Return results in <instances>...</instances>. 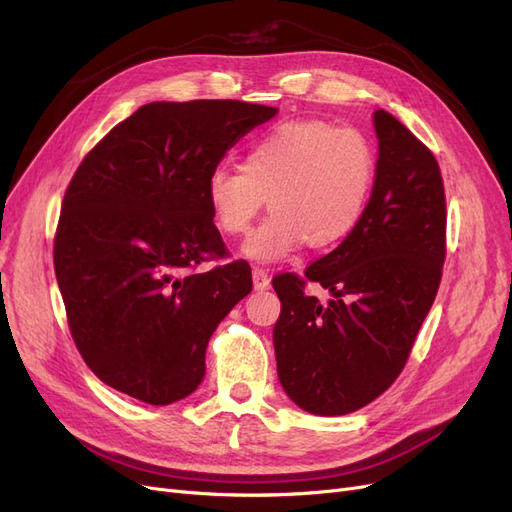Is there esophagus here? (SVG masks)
Here are the masks:
<instances>
[{"label":"esophagus","instance_id":"obj_1","mask_svg":"<svg viewBox=\"0 0 512 512\" xmlns=\"http://www.w3.org/2000/svg\"><path fill=\"white\" fill-rule=\"evenodd\" d=\"M252 280H254V288L256 290H267L271 286V280H269V271L262 269V267H254L252 271Z\"/></svg>","mask_w":512,"mask_h":512}]
</instances>
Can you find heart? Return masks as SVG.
I'll return each mask as SVG.
<instances>
[{
    "label": "heart",
    "mask_w": 512,
    "mask_h": 512,
    "mask_svg": "<svg viewBox=\"0 0 512 512\" xmlns=\"http://www.w3.org/2000/svg\"><path fill=\"white\" fill-rule=\"evenodd\" d=\"M378 170L369 136L327 119L277 123L247 149L243 168H215L207 200L215 226L239 237L265 198L273 209L245 243L256 260H277L307 241L314 250L342 243L359 226Z\"/></svg>",
    "instance_id": "b5f03b06"
}]
</instances>
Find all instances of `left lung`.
<instances>
[{"mask_svg":"<svg viewBox=\"0 0 512 512\" xmlns=\"http://www.w3.org/2000/svg\"><path fill=\"white\" fill-rule=\"evenodd\" d=\"M380 156L363 218L344 243L297 273L273 277L277 376L318 416L367 406L397 380L436 299L446 258V196L431 149L391 113L374 115ZM307 281L334 299L320 304Z\"/></svg>","mask_w":512,"mask_h":512,"instance_id":"8db88e82","label":"left lung"}]
</instances>
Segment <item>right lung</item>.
I'll return each instance as SVG.
<instances>
[{
	"label": "right lung",
	"instance_id": "obj_1",
	"mask_svg": "<svg viewBox=\"0 0 512 512\" xmlns=\"http://www.w3.org/2000/svg\"><path fill=\"white\" fill-rule=\"evenodd\" d=\"M275 113L243 100L151 102L76 168L55 230V275L76 348L115 391L168 406L203 382L209 337L252 292L250 265L226 262L207 181ZM203 261L221 265L196 272Z\"/></svg>",
	"mask_w": 512,
	"mask_h": 512
}]
</instances>
